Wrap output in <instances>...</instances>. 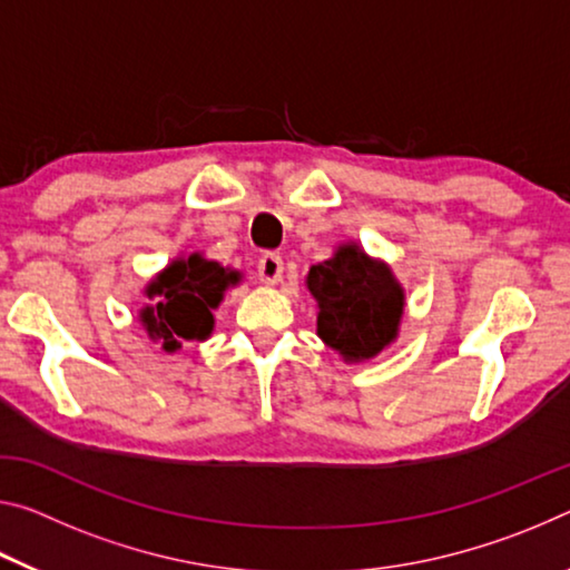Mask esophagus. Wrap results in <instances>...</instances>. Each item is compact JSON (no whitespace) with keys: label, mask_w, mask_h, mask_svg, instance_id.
I'll use <instances>...</instances> for the list:
<instances>
[{"label":"esophagus","mask_w":570,"mask_h":570,"mask_svg":"<svg viewBox=\"0 0 570 570\" xmlns=\"http://www.w3.org/2000/svg\"><path fill=\"white\" fill-rule=\"evenodd\" d=\"M282 276H284V261H282V256H278V253H264V256L258 258V278H261V284L274 286V284L282 282Z\"/></svg>","instance_id":"34e87169"}]
</instances>
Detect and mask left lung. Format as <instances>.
Returning <instances> with one entry per match:
<instances>
[{
    "label": "left lung",
    "instance_id": "8db88e82",
    "mask_svg": "<svg viewBox=\"0 0 570 570\" xmlns=\"http://www.w3.org/2000/svg\"><path fill=\"white\" fill-rule=\"evenodd\" d=\"M306 288L317 302V334L345 363H367L399 340L405 288L393 268L355 240L312 266Z\"/></svg>",
    "mask_w": 570,
    "mask_h": 570
}]
</instances>
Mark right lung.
<instances>
[{"mask_svg": "<svg viewBox=\"0 0 570 570\" xmlns=\"http://www.w3.org/2000/svg\"><path fill=\"white\" fill-rule=\"evenodd\" d=\"M243 274L195 250L177 256L144 288L151 304L139 309V324L151 342L171 355L185 342H205L215 330V309Z\"/></svg>", "mask_w": 570, "mask_h": 570, "instance_id": "add662e5", "label": "right lung"}]
</instances>
